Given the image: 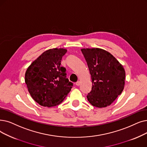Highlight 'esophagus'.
Returning <instances> with one entry per match:
<instances>
[{"mask_svg":"<svg viewBox=\"0 0 147 147\" xmlns=\"http://www.w3.org/2000/svg\"><path fill=\"white\" fill-rule=\"evenodd\" d=\"M80 81H78L77 82H76V85H77V86H79V85H80Z\"/></svg>","mask_w":147,"mask_h":147,"instance_id":"esophagus-1","label":"esophagus"}]
</instances>
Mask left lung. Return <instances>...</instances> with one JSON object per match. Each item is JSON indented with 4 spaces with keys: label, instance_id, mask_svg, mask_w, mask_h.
Masks as SVG:
<instances>
[{
    "label": "left lung",
    "instance_id": "obj_1",
    "mask_svg": "<svg viewBox=\"0 0 147 147\" xmlns=\"http://www.w3.org/2000/svg\"><path fill=\"white\" fill-rule=\"evenodd\" d=\"M89 73L92 89L87 98L92 106L102 108L111 105L122 93L125 73L123 66L106 50L99 49H82Z\"/></svg>",
    "mask_w": 147,
    "mask_h": 147
}]
</instances>
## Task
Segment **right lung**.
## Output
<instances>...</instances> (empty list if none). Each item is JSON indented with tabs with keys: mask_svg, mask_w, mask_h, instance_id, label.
Masks as SVG:
<instances>
[{
	"mask_svg": "<svg viewBox=\"0 0 147 147\" xmlns=\"http://www.w3.org/2000/svg\"><path fill=\"white\" fill-rule=\"evenodd\" d=\"M67 50L55 48L43 52L28 68L25 83L32 98L44 107L61 103L71 91L73 83L67 78L65 68L61 67Z\"/></svg>",
	"mask_w": 147,
	"mask_h": 147,
	"instance_id": "1",
	"label": "right lung"
}]
</instances>
